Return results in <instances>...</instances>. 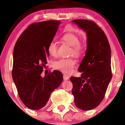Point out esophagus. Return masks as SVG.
I'll list each match as a JSON object with an SVG mask.
<instances>
[{"instance_id": "esophagus-1", "label": "esophagus", "mask_w": 125, "mask_h": 125, "mask_svg": "<svg viewBox=\"0 0 125 125\" xmlns=\"http://www.w3.org/2000/svg\"><path fill=\"white\" fill-rule=\"evenodd\" d=\"M69 79V77L68 75H67L66 74L63 75V79H64V80H68Z\"/></svg>"}]
</instances>
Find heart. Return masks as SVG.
I'll use <instances>...</instances> for the list:
<instances>
[{
    "label": "heart",
    "instance_id": "obj_1",
    "mask_svg": "<svg viewBox=\"0 0 125 125\" xmlns=\"http://www.w3.org/2000/svg\"><path fill=\"white\" fill-rule=\"evenodd\" d=\"M61 40L72 47L71 54L75 57H79L83 53L84 50V45L80 42L79 37L73 33H67L61 37ZM48 52L50 56L56 57L57 56V46L53 41H51L47 47ZM75 61L73 58H61L54 61L53 63L54 69L62 72V73L69 74L73 72Z\"/></svg>",
    "mask_w": 125,
    "mask_h": 125
}]
</instances>
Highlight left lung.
Segmentation results:
<instances>
[{
	"label": "left lung",
	"mask_w": 125,
	"mask_h": 125,
	"mask_svg": "<svg viewBox=\"0 0 125 125\" xmlns=\"http://www.w3.org/2000/svg\"><path fill=\"white\" fill-rule=\"evenodd\" d=\"M86 31L87 48L78 68L81 77H71L72 94L78 108L90 110L100 104L112 78L111 48L107 38L95 22L85 19L72 21Z\"/></svg>",
	"instance_id": "left-lung-1"
}]
</instances>
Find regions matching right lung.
Segmentation results:
<instances>
[{
	"label": "right lung",
	"mask_w": 125,
	"mask_h": 125,
	"mask_svg": "<svg viewBox=\"0 0 125 125\" xmlns=\"http://www.w3.org/2000/svg\"><path fill=\"white\" fill-rule=\"evenodd\" d=\"M59 20L35 22L27 27L15 45L12 77L21 100L28 108L39 110L47 103L51 93L63 81L55 70L41 77L49 56L47 47L60 24Z\"/></svg>",
	"instance_id": "obj_1"
}]
</instances>
